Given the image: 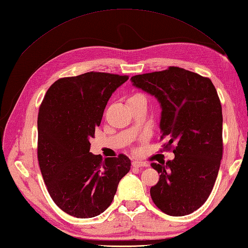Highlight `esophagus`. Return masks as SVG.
I'll use <instances>...</instances> for the list:
<instances>
[{"label": "esophagus", "mask_w": 248, "mask_h": 248, "mask_svg": "<svg viewBox=\"0 0 248 248\" xmlns=\"http://www.w3.org/2000/svg\"><path fill=\"white\" fill-rule=\"evenodd\" d=\"M132 166L134 167H138V168H142V167H146L147 164L145 162H142V161H132Z\"/></svg>", "instance_id": "obj_1"}]
</instances>
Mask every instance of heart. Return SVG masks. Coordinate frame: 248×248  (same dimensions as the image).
Here are the masks:
<instances>
[{"instance_id":"1","label":"heart","mask_w":248,"mask_h":248,"mask_svg":"<svg viewBox=\"0 0 248 248\" xmlns=\"http://www.w3.org/2000/svg\"><path fill=\"white\" fill-rule=\"evenodd\" d=\"M139 98H144V96H143L142 94H140V93H136V94H134V95H131L130 98L128 99V101H129V100H135V99H139Z\"/></svg>"}]
</instances>
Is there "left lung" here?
Masks as SVG:
<instances>
[{
  "instance_id": "obj_1",
  "label": "left lung",
  "mask_w": 248,
  "mask_h": 248,
  "mask_svg": "<svg viewBox=\"0 0 248 248\" xmlns=\"http://www.w3.org/2000/svg\"><path fill=\"white\" fill-rule=\"evenodd\" d=\"M132 85L155 95L162 108L161 139L172 144L174 159L152 163L160 179L150 188L155 206L181 217L207 200L218 177L223 155L222 106L210 78L180 67L131 78Z\"/></svg>"
}]
</instances>
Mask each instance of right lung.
<instances>
[{
	"label": "right lung",
	"mask_w": 248,
	"mask_h": 248,
	"mask_svg": "<svg viewBox=\"0 0 248 248\" xmlns=\"http://www.w3.org/2000/svg\"><path fill=\"white\" fill-rule=\"evenodd\" d=\"M128 76L90 71L62 78L47 90L38 114V160L47 190L66 214L86 219L111 204L130 170L125 155L89 153L108 100Z\"/></svg>",
	"instance_id": "add662e5"
}]
</instances>
